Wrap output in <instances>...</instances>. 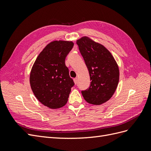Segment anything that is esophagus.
Segmentation results:
<instances>
[{
	"instance_id": "34e87169",
	"label": "esophagus",
	"mask_w": 151,
	"mask_h": 151,
	"mask_svg": "<svg viewBox=\"0 0 151 151\" xmlns=\"http://www.w3.org/2000/svg\"><path fill=\"white\" fill-rule=\"evenodd\" d=\"M78 79H77V78H75V79H74V83H75V84H77V81Z\"/></svg>"
}]
</instances>
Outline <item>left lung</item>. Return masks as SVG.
<instances>
[{"label": "left lung", "mask_w": 151, "mask_h": 151, "mask_svg": "<svg viewBox=\"0 0 151 151\" xmlns=\"http://www.w3.org/2000/svg\"><path fill=\"white\" fill-rule=\"evenodd\" d=\"M81 54L88 68L91 84L81 93L86 101L101 104L110 99L119 81V68L115 58L103 45L88 37L77 41Z\"/></svg>", "instance_id": "left-lung-1"}]
</instances>
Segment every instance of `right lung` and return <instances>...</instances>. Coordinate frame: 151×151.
I'll return each mask as SVG.
<instances>
[{
	"instance_id": "1",
	"label": "right lung",
	"mask_w": 151,
	"mask_h": 151,
	"mask_svg": "<svg viewBox=\"0 0 151 151\" xmlns=\"http://www.w3.org/2000/svg\"><path fill=\"white\" fill-rule=\"evenodd\" d=\"M74 46L67 41H54L39 54L30 73L32 91L40 102L52 109L67 103L74 86L65 60Z\"/></svg>"
}]
</instances>
